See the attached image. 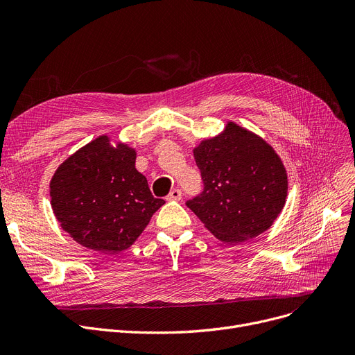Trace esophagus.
Here are the masks:
<instances>
[{
    "label": "esophagus",
    "instance_id": "obj_1",
    "mask_svg": "<svg viewBox=\"0 0 355 355\" xmlns=\"http://www.w3.org/2000/svg\"><path fill=\"white\" fill-rule=\"evenodd\" d=\"M181 191L178 190V189H174V190H171V193L166 196V200L168 201H180L181 200Z\"/></svg>",
    "mask_w": 355,
    "mask_h": 355
}]
</instances>
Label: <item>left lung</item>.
Wrapping results in <instances>:
<instances>
[{"instance_id":"8db88e82","label":"left lung","mask_w":355,"mask_h":355,"mask_svg":"<svg viewBox=\"0 0 355 355\" xmlns=\"http://www.w3.org/2000/svg\"><path fill=\"white\" fill-rule=\"evenodd\" d=\"M204 190L187 207L225 243H241L266 232L281 214L288 174L275 149L252 130L227 122L194 148Z\"/></svg>"}]
</instances>
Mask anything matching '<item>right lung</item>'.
I'll use <instances>...</instances> for the list:
<instances>
[{
    "mask_svg": "<svg viewBox=\"0 0 355 355\" xmlns=\"http://www.w3.org/2000/svg\"><path fill=\"white\" fill-rule=\"evenodd\" d=\"M135 159L134 148L114 146L101 135L55 170L50 181L53 213L83 248L106 254L130 248L165 202L151 194Z\"/></svg>",
    "mask_w": 355,
    "mask_h": 355,
    "instance_id": "add662e5",
    "label": "right lung"
}]
</instances>
